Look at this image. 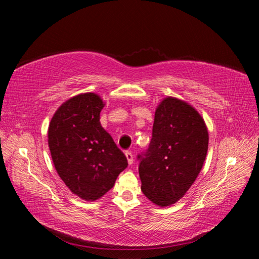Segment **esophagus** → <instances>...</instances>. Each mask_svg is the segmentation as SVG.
<instances>
[{
    "instance_id": "obj_1",
    "label": "esophagus",
    "mask_w": 259,
    "mask_h": 259,
    "mask_svg": "<svg viewBox=\"0 0 259 259\" xmlns=\"http://www.w3.org/2000/svg\"><path fill=\"white\" fill-rule=\"evenodd\" d=\"M125 156H126V159H127V162H128L130 165H131V164H133V161H134V159H133L132 152L131 151H125Z\"/></svg>"
}]
</instances>
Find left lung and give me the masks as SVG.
<instances>
[{
    "label": "left lung",
    "mask_w": 259,
    "mask_h": 259,
    "mask_svg": "<svg viewBox=\"0 0 259 259\" xmlns=\"http://www.w3.org/2000/svg\"><path fill=\"white\" fill-rule=\"evenodd\" d=\"M207 149L201 114L184 100L164 98L155 109L150 145L138 155L143 193L161 207L174 204L197 179Z\"/></svg>",
    "instance_id": "8db88e82"
}]
</instances>
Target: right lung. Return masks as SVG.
<instances>
[{"instance_id": "add662e5", "label": "right lung", "mask_w": 259, "mask_h": 259, "mask_svg": "<svg viewBox=\"0 0 259 259\" xmlns=\"http://www.w3.org/2000/svg\"><path fill=\"white\" fill-rule=\"evenodd\" d=\"M104 107L97 94H79L57 109L49 126L57 174L70 191L85 201L103 197L127 167L126 156L100 124Z\"/></svg>"}]
</instances>
